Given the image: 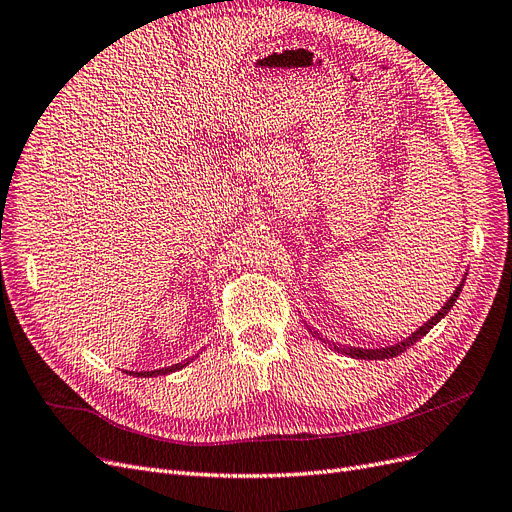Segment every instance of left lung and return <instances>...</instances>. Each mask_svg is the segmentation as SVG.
Returning a JSON list of instances; mask_svg holds the SVG:
<instances>
[{"instance_id":"left-lung-1","label":"left lung","mask_w":512,"mask_h":512,"mask_svg":"<svg viewBox=\"0 0 512 512\" xmlns=\"http://www.w3.org/2000/svg\"><path fill=\"white\" fill-rule=\"evenodd\" d=\"M462 286H464V279L460 281V286L455 288V292L451 294V298L445 303L443 309H440L436 315H432L424 326H419V328L411 334V337L398 341L396 345H387V347H379V349H360V347H347V345H339V343H330V341L322 339L320 332H317V330H311V328H309V332L313 334V337L322 339V343H328L334 351H339V354H345V356H349V358H358V360H387V358H394V356H400L402 351H407L411 345H415L419 339H424L426 334H428V330L434 328L440 320H443V317H445V315L451 311V307L455 305L457 296H460V292H462Z\"/></svg>"}]
</instances>
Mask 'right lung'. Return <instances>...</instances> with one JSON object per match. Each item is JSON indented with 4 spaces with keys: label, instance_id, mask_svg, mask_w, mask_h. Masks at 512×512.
I'll use <instances>...</instances> for the list:
<instances>
[{
    "label": "right lung",
    "instance_id": "obj_1",
    "mask_svg": "<svg viewBox=\"0 0 512 512\" xmlns=\"http://www.w3.org/2000/svg\"><path fill=\"white\" fill-rule=\"evenodd\" d=\"M190 360H192V358H190ZM190 360L180 362V364H173V366H167V368H158V370H142V373H129V375H137V377H158V375H169V373H175V370L184 368Z\"/></svg>",
    "mask_w": 512,
    "mask_h": 512
}]
</instances>
